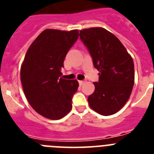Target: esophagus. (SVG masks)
<instances>
[{"label": "esophagus", "instance_id": "34e87169", "mask_svg": "<svg viewBox=\"0 0 154 154\" xmlns=\"http://www.w3.org/2000/svg\"><path fill=\"white\" fill-rule=\"evenodd\" d=\"M84 82H84V81H81V80H80V81H79V83L80 85H83Z\"/></svg>", "mask_w": 154, "mask_h": 154}]
</instances>
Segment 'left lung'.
I'll return each instance as SVG.
<instances>
[{
    "label": "left lung",
    "mask_w": 154,
    "mask_h": 154,
    "mask_svg": "<svg viewBox=\"0 0 154 154\" xmlns=\"http://www.w3.org/2000/svg\"><path fill=\"white\" fill-rule=\"evenodd\" d=\"M79 36L99 72L95 91L88 97L89 106L100 115L115 114L124 106L133 90V58L120 41L105 28L81 30Z\"/></svg>",
    "instance_id": "1"
}]
</instances>
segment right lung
I'll list each match as a JSON object with an SVG mask.
<instances>
[{"instance_id": "obj_1", "label": "right lung", "mask_w": 154, "mask_h": 154, "mask_svg": "<svg viewBox=\"0 0 154 154\" xmlns=\"http://www.w3.org/2000/svg\"><path fill=\"white\" fill-rule=\"evenodd\" d=\"M79 38L78 30L45 29L32 42L21 68V81L31 106L50 119H60L72 108L77 80L64 79L61 69L68 51Z\"/></svg>"}]
</instances>
